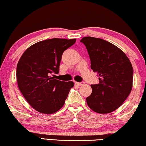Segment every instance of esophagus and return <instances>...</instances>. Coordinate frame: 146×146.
<instances>
[{
  "label": "esophagus",
  "instance_id": "34e87169",
  "mask_svg": "<svg viewBox=\"0 0 146 146\" xmlns=\"http://www.w3.org/2000/svg\"><path fill=\"white\" fill-rule=\"evenodd\" d=\"M75 83L78 86H81L85 85V83L84 82H81V83H79V82H75Z\"/></svg>",
  "mask_w": 146,
  "mask_h": 146
}]
</instances>
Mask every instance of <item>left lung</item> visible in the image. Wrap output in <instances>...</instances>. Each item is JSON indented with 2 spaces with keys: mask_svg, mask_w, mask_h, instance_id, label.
Here are the masks:
<instances>
[{
  "mask_svg": "<svg viewBox=\"0 0 146 146\" xmlns=\"http://www.w3.org/2000/svg\"><path fill=\"white\" fill-rule=\"evenodd\" d=\"M91 68L97 73L99 83L91 85L86 98L89 108L100 114L114 111L122 105L132 88L133 68L126 55L114 44L100 38L84 37Z\"/></svg>",
  "mask_w": 146,
  "mask_h": 146,
  "instance_id": "1",
  "label": "left lung"
}]
</instances>
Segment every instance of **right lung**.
I'll use <instances>...</instances> for the list:
<instances>
[{"label": "right lung", "mask_w": 146, "mask_h": 146, "mask_svg": "<svg viewBox=\"0 0 146 146\" xmlns=\"http://www.w3.org/2000/svg\"><path fill=\"white\" fill-rule=\"evenodd\" d=\"M76 39L52 38L29 47L20 57L16 68L18 86L32 108L44 114H53L64 105L73 81L55 79L61 56Z\"/></svg>", "instance_id": "obj_1"}]
</instances>
